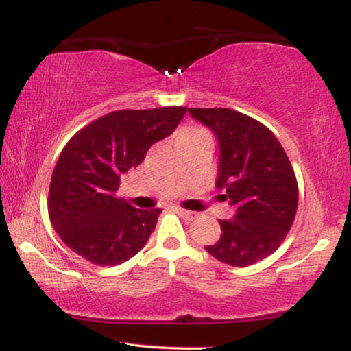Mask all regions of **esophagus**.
<instances>
[{
	"instance_id": "obj_1",
	"label": "esophagus",
	"mask_w": 351,
	"mask_h": 351,
	"mask_svg": "<svg viewBox=\"0 0 351 351\" xmlns=\"http://www.w3.org/2000/svg\"><path fill=\"white\" fill-rule=\"evenodd\" d=\"M176 213L182 215V217L186 219V220H193L196 219V213H191V210H185V209H180V208H176Z\"/></svg>"
}]
</instances>
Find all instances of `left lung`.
Returning a JSON list of instances; mask_svg holds the SVG:
<instances>
[{"mask_svg": "<svg viewBox=\"0 0 351 351\" xmlns=\"http://www.w3.org/2000/svg\"><path fill=\"white\" fill-rule=\"evenodd\" d=\"M219 143L215 186L234 214L219 220L222 237L206 246L232 267H247L275 252L294 222L299 189L285 148L270 129L228 108H189Z\"/></svg>", "mask_w": 351, "mask_h": 351, "instance_id": "1", "label": "left lung"}]
</instances>
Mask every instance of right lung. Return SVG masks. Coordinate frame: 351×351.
<instances>
[{
	"mask_svg": "<svg viewBox=\"0 0 351 351\" xmlns=\"http://www.w3.org/2000/svg\"><path fill=\"white\" fill-rule=\"evenodd\" d=\"M185 107L119 110L95 119L62 150L49 186V219L62 241L95 265H119L145 246L161 209H137L114 193L123 174L174 132Z\"/></svg>",
	"mask_w": 351,
	"mask_h": 351,
	"instance_id": "1",
	"label": "right lung"
}]
</instances>
